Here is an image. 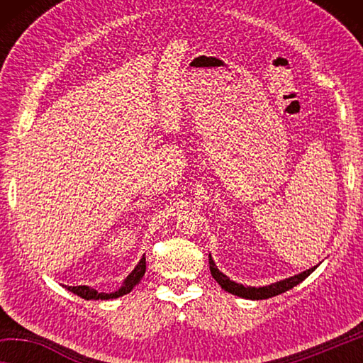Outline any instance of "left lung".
I'll list each match as a JSON object with an SVG mask.
<instances>
[{
	"label": "left lung",
	"mask_w": 363,
	"mask_h": 363,
	"mask_svg": "<svg viewBox=\"0 0 363 363\" xmlns=\"http://www.w3.org/2000/svg\"><path fill=\"white\" fill-rule=\"evenodd\" d=\"M317 267H318V264L314 267L304 270V272L293 275V277L279 280V281H275V284H270V285H266V286H245L242 284H237V281L230 280L225 274L220 272L216 264H214L211 255H210L211 275H213V279L220 285V288H223V290H225V291L232 293V294H235V296H240V298H245V299H253V301L269 299V298L277 296V294H281V293H285L288 290H291L293 286L299 285L304 279L309 277V275L314 272Z\"/></svg>",
	"instance_id": "1"
}]
</instances>
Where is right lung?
Returning a JSON list of instances; mask_svg holds the SVG:
<instances>
[{"instance_id":"1","label":"right lung","mask_w":363,"mask_h":363,"mask_svg":"<svg viewBox=\"0 0 363 363\" xmlns=\"http://www.w3.org/2000/svg\"><path fill=\"white\" fill-rule=\"evenodd\" d=\"M145 274V255L140 257V261L138 262V266L131 270V274L128 275L123 281V285L118 288V290L113 293H99L94 288L86 286V285H79V286H65L67 290L72 291L77 296L83 298V299H115L120 296H125V294L130 293L134 286H136L140 280H143Z\"/></svg>"}]
</instances>
